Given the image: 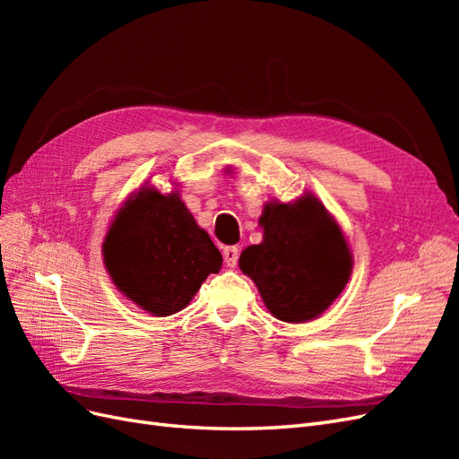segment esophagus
Returning a JSON list of instances; mask_svg holds the SVG:
<instances>
[{
	"instance_id": "34e87169",
	"label": "esophagus",
	"mask_w": 459,
	"mask_h": 459,
	"mask_svg": "<svg viewBox=\"0 0 459 459\" xmlns=\"http://www.w3.org/2000/svg\"><path fill=\"white\" fill-rule=\"evenodd\" d=\"M224 260H226V266H228V268H235V266H238L239 248H238V247H226V248H224Z\"/></svg>"
}]
</instances>
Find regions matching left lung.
I'll list each match as a JSON object with an SVG mask.
<instances>
[{
  "label": "left lung",
  "instance_id": "left-lung-1",
  "mask_svg": "<svg viewBox=\"0 0 459 459\" xmlns=\"http://www.w3.org/2000/svg\"><path fill=\"white\" fill-rule=\"evenodd\" d=\"M258 221L262 243L245 248L239 268L266 308L287 324L324 314L349 283L354 264L335 218L307 193L295 203H266Z\"/></svg>",
  "mask_w": 459,
  "mask_h": 459
}]
</instances>
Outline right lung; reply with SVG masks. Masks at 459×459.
<instances>
[{
	"instance_id": "right-lung-1",
	"label": "right lung",
	"mask_w": 459,
	"mask_h": 459,
	"mask_svg": "<svg viewBox=\"0 0 459 459\" xmlns=\"http://www.w3.org/2000/svg\"><path fill=\"white\" fill-rule=\"evenodd\" d=\"M103 262L122 295L152 316L184 310L221 255L176 191L143 186L110 221Z\"/></svg>"
}]
</instances>
